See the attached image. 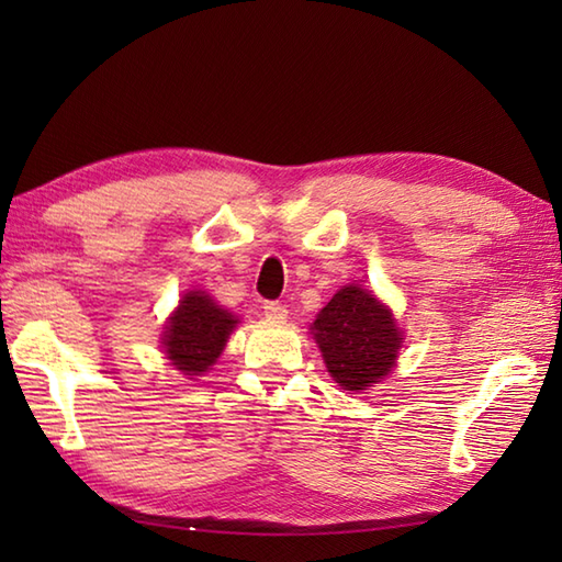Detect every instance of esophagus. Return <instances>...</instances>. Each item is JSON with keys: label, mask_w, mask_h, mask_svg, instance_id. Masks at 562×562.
I'll use <instances>...</instances> for the list:
<instances>
[{"label": "esophagus", "mask_w": 562, "mask_h": 562, "mask_svg": "<svg viewBox=\"0 0 562 562\" xmlns=\"http://www.w3.org/2000/svg\"><path fill=\"white\" fill-rule=\"evenodd\" d=\"M262 314H266L270 321H282L288 318V306L280 302H266L262 304Z\"/></svg>", "instance_id": "1"}]
</instances>
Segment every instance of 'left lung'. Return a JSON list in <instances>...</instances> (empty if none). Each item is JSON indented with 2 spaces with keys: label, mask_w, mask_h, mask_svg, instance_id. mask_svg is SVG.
Listing matches in <instances>:
<instances>
[{
  "label": "left lung",
  "mask_w": 562,
  "mask_h": 562,
  "mask_svg": "<svg viewBox=\"0 0 562 562\" xmlns=\"http://www.w3.org/2000/svg\"><path fill=\"white\" fill-rule=\"evenodd\" d=\"M330 376L345 391L362 393L396 367L403 333L391 308L360 284H345L312 324Z\"/></svg>",
  "instance_id": "8db88e82"
}]
</instances>
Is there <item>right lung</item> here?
<instances>
[{
    "label": "right lung",
    "mask_w": 562,
    "mask_h": 562,
    "mask_svg": "<svg viewBox=\"0 0 562 562\" xmlns=\"http://www.w3.org/2000/svg\"><path fill=\"white\" fill-rule=\"evenodd\" d=\"M238 318L205 292H188L166 321L161 345L166 360L186 376H200L217 362Z\"/></svg>",
    "instance_id": "right-lung-1"
}]
</instances>
